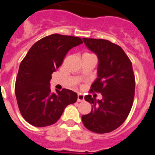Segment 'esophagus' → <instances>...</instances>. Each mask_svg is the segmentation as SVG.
<instances>
[{"label": "esophagus", "instance_id": "34e87169", "mask_svg": "<svg viewBox=\"0 0 155 155\" xmlns=\"http://www.w3.org/2000/svg\"><path fill=\"white\" fill-rule=\"evenodd\" d=\"M77 101L78 102H83V101H84V96L83 94H81V93L78 94Z\"/></svg>", "mask_w": 155, "mask_h": 155}]
</instances>
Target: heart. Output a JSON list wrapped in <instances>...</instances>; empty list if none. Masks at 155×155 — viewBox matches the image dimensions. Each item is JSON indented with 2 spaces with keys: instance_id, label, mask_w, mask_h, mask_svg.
Wrapping results in <instances>:
<instances>
[{
  "instance_id": "heart-1",
  "label": "heart",
  "mask_w": 155,
  "mask_h": 155,
  "mask_svg": "<svg viewBox=\"0 0 155 155\" xmlns=\"http://www.w3.org/2000/svg\"><path fill=\"white\" fill-rule=\"evenodd\" d=\"M84 54H91V53H84Z\"/></svg>"
}]
</instances>
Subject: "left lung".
Masks as SVG:
<instances>
[{
  "mask_svg": "<svg viewBox=\"0 0 155 155\" xmlns=\"http://www.w3.org/2000/svg\"><path fill=\"white\" fill-rule=\"evenodd\" d=\"M85 45L97 55V78L90 92L101 93L102 100L91 94L84 99L92 104L91 113L82 116L88 130L95 133L110 132L128 117L135 95L136 80L132 62L120 46L105 39L83 38Z\"/></svg>",
  "mask_w": 155,
  "mask_h": 155,
  "instance_id": "left-lung-1",
  "label": "left lung"
}]
</instances>
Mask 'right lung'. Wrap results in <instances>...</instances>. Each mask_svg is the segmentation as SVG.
I'll list each match as a JSON object with an SVG mask.
<instances>
[{
    "instance_id": "right-lung-1",
    "label": "right lung",
    "mask_w": 155,
    "mask_h": 155,
    "mask_svg": "<svg viewBox=\"0 0 155 155\" xmlns=\"http://www.w3.org/2000/svg\"><path fill=\"white\" fill-rule=\"evenodd\" d=\"M82 43L80 38L53 34L36 41L21 61L15 96L20 114L31 125L55 124L66 106L76 102L77 94L71 90L52 93L49 81L68 52Z\"/></svg>"
}]
</instances>
